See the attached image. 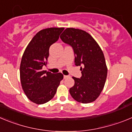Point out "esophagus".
Instances as JSON below:
<instances>
[{
    "label": "esophagus",
    "mask_w": 132,
    "mask_h": 132,
    "mask_svg": "<svg viewBox=\"0 0 132 132\" xmlns=\"http://www.w3.org/2000/svg\"><path fill=\"white\" fill-rule=\"evenodd\" d=\"M68 77H69V76H67V75H64V76H63V78H65H65H68Z\"/></svg>",
    "instance_id": "34e87169"
}]
</instances>
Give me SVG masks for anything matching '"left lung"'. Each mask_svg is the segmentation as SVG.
<instances>
[{
  "instance_id": "8db88e82",
  "label": "left lung",
  "mask_w": 132,
  "mask_h": 132,
  "mask_svg": "<svg viewBox=\"0 0 132 132\" xmlns=\"http://www.w3.org/2000/svg\"><path fill=\"white\" fill-rule=\"evenodd\" d=\"M60 38L72 46L75 65H82V77H72L75 84L69 89L70 94L78 102H93L100 96L107 78V67L103 51L94 38L83 30L67 28Z\"/></svg>"
}]
</instances>
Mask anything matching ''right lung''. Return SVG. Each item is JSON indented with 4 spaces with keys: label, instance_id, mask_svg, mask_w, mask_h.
Wrapping results in <instances>:
<instances>
[{
    "label": "right lung",
    "instance_id": "right-lung-1",
    "mask_svg": "<svg viewBox=\"0 0 132 132\" xmlns=\"http://www.w3.org/2000/svg\"><path fill=\"white\" fill-rule=\"evenodd\" d=\"M64 28L51 27L37 32L27 46L20 64V80L26 96L38 105L51 100L63 75L43 71L47 64L49 48L58 39Z\"/></svg>",
    "mask_w": 132,
    "mask_h": 132
}]
</instances>
